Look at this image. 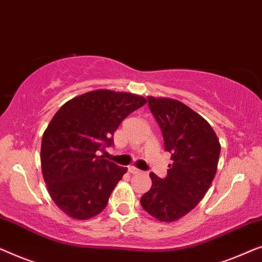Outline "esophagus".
I'll return each instance as SVG.
<instances>
[{"label": "esophagus", "mask_w": 262, "mask_h": 262, "mask_svg": "<svg viewBox=\"0 0 262 262\" xmlns=\"http://www.w3.org/2000/svg\"><path fill=\"white\" fill-rule=\"evenodd\" d=\"M128 171H129V173H132V174H139V173H141V169L136 168L135 166H129L128 167Z\"/></svg>", "instance_id": "obj_1"}]
</instances>
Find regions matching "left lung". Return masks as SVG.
I'll list each match as a JSON object with an SVG mask.
<instances>
[{"label": "left lung", "instance_id": "obj_1", "mask_svg": "<svg viewBox=\"0 0 262 262\" xmlns=\"http://www.w3.org/2000/svg\"><path fill=\"white\" fill-rule=\"evenodd\" d=\"M171 153L164 179L149 173L152 187L140 200L145 211L161 222L182 219L196 206L216 174L221 145L208 121L172 98L147 97Z\"/></svg>", "mask_w": 262, "mask_h": 262}]
</instances>
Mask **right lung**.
<instances>
[{
    "label": "right lung",
    "instance_id": "1",
    "mask_svg": "<svg viewBox=\"0 0 262 262\" xmlns=\"http://www.w3.org/2000/svg\"><path fill=\"white\" fill-rule=\"evenodd\" d=\"M147 99L129 93L95 90L70 99L42 135L41 169L51 198L76 220L98 215L108 204L126 167L102 159L114 133Z\"/></svg>",
    "mask_w": 262,
    "mask_h": 262
}]
</instances>
